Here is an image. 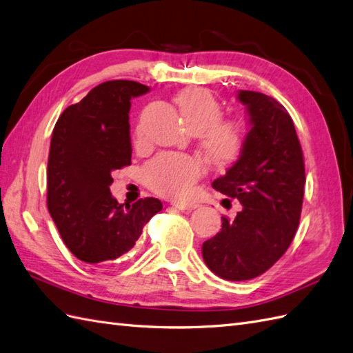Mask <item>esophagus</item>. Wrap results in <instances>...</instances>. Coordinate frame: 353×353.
<instances>
[{
	"mask_svg": "<svg viewBox=\"0 0 353 353\" xmlns=\"http://www.w3.org/2000/svg\"><path fill=\"white\" fill-rule=\"evenodd\" d=\"M173 205L176 207V209L182 210L183 213H189V212H192V210H195L196 207H198V204H195V203H174Z\"/></svg>",
	"mask_w": 353,
	"mask_h": 353,
	"instance_id": "esophagus-1",
	"label": "esophagus"
}]
</instances>
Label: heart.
<instances>
[{
    "label": "heart",
    "instance_id": "1",
    "mask_svg": "<svg viewBox=\"0 0 353 353\" xmlns=\"http://www.w3.org/2000/svg\"><path fill=\"white\" fill-rule=\"evenodd\" d=\"M188 128L200 135L201 149L213 164L225 165L236 159L245 146V126L236 119H221L222 105L210 90L188 88L174 98ZM141 139V130L135 131ZM143 180L153 191L171 196L185 198L192 185L203 174L201 162L183 153H159L141 170Z\"/></svg>",
    "mask_w": 353,
    "mask_h": 353
}]
</instances>
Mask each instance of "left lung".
Masks as SVG:
<instances>
[{
    "label": "left lung",
    "instance_id": "1",
    "mask_svg": "<svg viewBox=\"0 0 353 353\" xmlns=\"http://www.w3.org/2000/svg\"><path fill=\"white\" fill-rule=\"evenodd\" d=\"M250 130L239 159L212 183L237 198L241 210L203 243V259L216 276L232 282L258 277L291 245L303 207L304 158L295 126L274 98L239 90Z\"/></svg>",
    "mask_w": 353,
    "mask_h": 353
}]
</instances>
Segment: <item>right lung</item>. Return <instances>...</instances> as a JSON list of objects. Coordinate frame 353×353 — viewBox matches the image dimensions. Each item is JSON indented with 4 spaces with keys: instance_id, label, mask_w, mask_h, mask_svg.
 I'll return each instance as SVG.
<instances>
[{
    "instance_id": "add662e5",
    "label": "right lung",
    "mask_w": 353,
    "mask_h": 353,
    "mask_svg": "<svg viewBox=\"0 0 353 353\" xmlns=\"http://www.w3.org/2000/svg\"><path fill=\"white\" fill-rule=\"evenodd\" d=\"M149 92L132 80H110L67 107L53 128L48 209L65 246L88 264L104 265L134 248L162 210L157 198L123 205L110 194L112 171L131 164V98Z\"/></svg>"
}]
</instances>
